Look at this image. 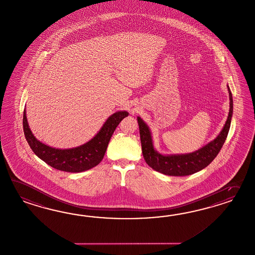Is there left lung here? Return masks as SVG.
Masks as SVG:
<instances>
[{"instance_id":"left-lung-1","label":"left lung","mask_w":255,"mask_h":255,"mask_svg":"<svg viewBox=\"0 0 255 255\" xmlns=\"http://www.w3.org/2000/svg\"><path fill=\"white\" fill-rule=\"evenodd\" d=\"M229 93V113L226 124L217 137L200 150L187 154L163 155L153 148L152 138L149 127L140 118H137L140 142L144 160L152 169L167 176H189L205 168L214 161L219 153L229 134L231 118L233 114V99L228 86Z\"/></svg>"}]
</instances>
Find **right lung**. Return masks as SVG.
I'll return each mask as SVG.
<instances>
[{
  "instance_id": "obj_1",
  "label": "right lung",
  "mask_w": 255,
  "mask_h": 255,
  "mask_svg": "<svg viewBox=\"0 0 255 255\" xmlns=\"http://www.w3.org/2000/svg\"><path fill=\"white\" fill-rule=\"evenodd\" d=\"M128 116L126 111L117 112L106 120L101 130L87 143L71 149H55L39 141L30 130L26 110L23 115V129L27 143L33 152L55 169L79 173L91 169L101 163L114 131L123 118Z\"/></svg>"
}]
</instances>
